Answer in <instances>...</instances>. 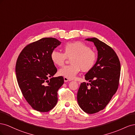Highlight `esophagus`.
I'll return each instance as SVG.
<instances>
[{
    "mask_svg": "<svg viewBox=\"0 0 135 135\" xmlns=\"http://www.w3.org/2000/svg\"><path fill=\"white\" fill-rule=\"evenodd\" d=\"M64 79L65 82H66V81H71V80H70V79H69L67 78H66V77H64Z\"/></svg>",
    "mask_w": 135,
    "mask_h": 135,
    "instance_id": "esophagus-1",
    "label": "esophagus"
}]
</instances>
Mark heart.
<instances>
[{"instance_id":"b5f03b06","label":"heart","mask_w":135,"mask_h":135,"mask_svg":"<svg viewBox=\"0 0 135 135\" xmlns=\"http://www.w3.org/2000/svg\"><path fill=\"white\" fill-rule=\"evenodd\" d=\"M64 54L54 51L51 54V59L55 65L62 66L66 58H70L71 65L65 66L59 71V74L71 79L81 70L88 72L95 66L97 55L87 45L75 41L65 44L63 48Z\"/></svg>"}]
</instances>
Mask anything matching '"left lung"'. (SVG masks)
<instances>
[{
    "label": "left lung",
    "mask_w": 135,
    "mask_h": 135,
    "mask_svg": "<svg viewBox=\"0 0 135 135\" xmlns=\"http://www.w3.org/2000/svg\"><path fill=\"white\" fill-rule=\"evenodd\" d=\"M85 40L93 42L98 51L95 66L85 75L88 83L80 84L77 93L79 107L88 114L103 110L117 92L119 84L120 64L112 48L96 38Z\"/></svg>",
    "instance_id": "8db88e82"
}]
</instances>
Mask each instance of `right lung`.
<instances>
[{"label":"right lung","mask_w":135,"mask_h":135,"mask_svg":"<svg viewBox=\"0 0 135 135\" xmlns=\"http://www.w3.org/2000/svg\"><path fill=\"white\" fill-rule=\"evenodd\" d=\"M61 43L54 38L40 39L27 44L16 61L19 87L28 104L39 112H48L55 107L57 91L64 83L62 76L52 78L57 70L51 54Z\"/></svg>","instance_id":"right-lung-1"}]
</instances>
